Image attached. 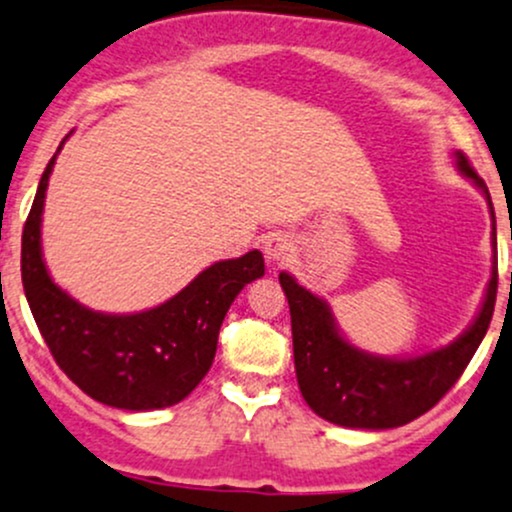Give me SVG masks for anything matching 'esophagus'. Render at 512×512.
Listing matches in <instances>:
<instances>
[{
  "mask_svg": "<svg viewBox=\"0 0 512 512\" xmlns=\"http://www.w3.org/2000/svg\"><path fill=\"white\" fill-rule=\"evenodd\" d=\"M265 257L272 267H282L284 262H289V257L294 255V243L282 233H272L265 238Z\"/></svg>",
  "mask_w": 512,
  "mask_h": 512,
  "instance_id": "esophagus-1",
  "label": "esophagus"
}]
</instances>
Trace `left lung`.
Returning <instances> with one entry per match:
<instances>
[{
	"mask_svg": "<svg viewBox=\"0 0 512 512\" xmlns=\"http://www.w3.org/2000/svg\"><path fill=\"white\" fill-rule=\"evenodd\" d=\"M454 160L459 172L486 194L493 216L491 194L484 179L474 172L464 153L457 150ZM279 284L291 311L296 379L311 411L342 428L389 430L428 413L457 384L491 323L498 289V262L493 255V272L484 303L466 333L447 347L408 359L379 357L357 350L340 335L328 303L296 284V279L286 272L279 274Z\"/></svg>",
	"mask_w": 512,
	"mask_h": 512,
	"instance_id": "8db88e82",
	"label": "left lung"
}]
</instances>
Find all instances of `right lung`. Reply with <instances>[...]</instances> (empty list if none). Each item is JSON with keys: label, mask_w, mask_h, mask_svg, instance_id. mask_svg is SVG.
Segmentation results:
<instances>
[{"label": "right lung", "mask_w": 512, "mask_h": 512, "mask_svg": "<svg viewBox=\"0 0 512 512\" xmlns=\"http://www.w3.org/2000/svg\"><path fill=\"white\" fill-rule=\"evenodd\" d=\"M58 153L43 172L21 235V282L38 330L58 367L94 401L123 411L174 406L211 369L230 303L265 274V257L252 250L216 262L150 311L111 316L82 306L50 279L41 252L43 201Z\"/></svg>", "instance_id": "add662e5"}]
</instances>
